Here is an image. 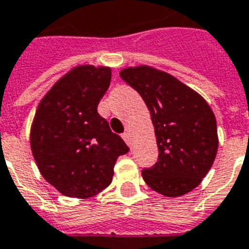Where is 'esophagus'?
Listing matches in <instances>:
<instances>
[{"mask_svg": "<svg viewBox=\"0 0 249 249\" xmlns=\"http://www.w3.org/2000/svg\"><path fill=\"white\" fill-rule=\"evenodd\" d=\"M122 138H123V140L126 142L127 145H130V144H131V136H130V134H128V132H123Z\"/></svg>", "mask_w": 249, "mask_h": 249, "instance_id": "34e87169", "label": "esophagus"}]
</instances>
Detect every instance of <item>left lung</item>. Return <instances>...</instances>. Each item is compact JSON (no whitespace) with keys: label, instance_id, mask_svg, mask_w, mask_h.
<instances>
[{"label":"left lung","instance_id":"1","mask_svg":"<svg viewBox=\"0 0 249 249\" xmlns=\"http://www.w3.org/2000/svg\"><path fill=\"white\" fill-rule=\"evenodd\" d=\"M119 75L142 96L155 126L159 159L142 169V179L167 197L186 195L201 183L217 155V122L211 107L163 71L139 66Z\"/></svg>","mask_w":249,"mask_h":249}]
</instances>
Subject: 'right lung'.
Returning a JSON list of instances; mask_svg holds the SVG:
<instances>
[{"instance_id": "add662e5", "label": "right lung", "mask_w": 249, "mask_h": 249, "mask_svg": "<svg viewBox=\"0 0 249 249\" xmlns=\"http://www.w3.org/2000/svg\"><path fill=\"white\" fill-rule=\"evenodd\" d=\"M109 67L79 66L38 104L31 149L41 175L65 196L87 198L107 188L128 146L97 113L109 88Z\"/></svg>"}]
</instances>
